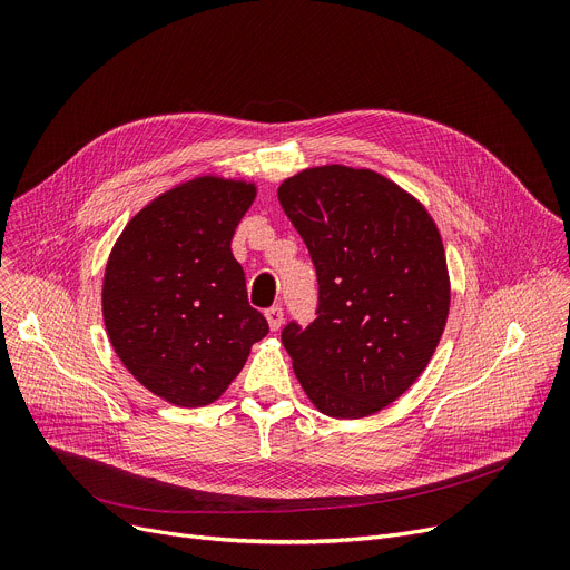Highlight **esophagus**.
I'll return each instance as SVG.
<instances>
[{
	"label": "esophagus",
	"mask_w": 570,
	"mask_h": 570,
	"mask_svg": "<svg viewBox=\"0 0 570 570\" xmlns=\"http://www.w3.org/2000/svg\"><path fill=\"white\" fill-rule=\"evenodd\" d=\"M265 318H267L269 331L277 333L279 327H282V323H284V309H282L279 305H277V307H269V309L265 312Z\"/></svg>",
	"instance_id": "34e87169"
}]
</instances>
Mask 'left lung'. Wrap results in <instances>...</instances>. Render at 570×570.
Segmentation results:
<instances>
[{"label": "left lung", "mask_w": 570, "mask_h": 570, "mask_svg": "<svg viewBox=\"0 0 570 570\" xmlns=\"http://www.w3.org/2000/svg\"><path fill=\"white\" fill-rule=\"evenodd\" d=\"M318 279V316L282 333L312 404L379 413L425 372L451 309L441 233L425 205L370 168L312 166L277 189Z\"/></svg>", "instance_id": "obj_1"}]
</instances>
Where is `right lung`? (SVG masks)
<instances>
[{
	"instance_id": "add662e5",
	"label": "right lung",
	"mask_w": 570,
	"mask_h": 570,
	"mask_svg": "<svg viewBox=\"0 0 570 570\" xmlns=\"http://www.w3.org/2000/svg\"><path fill=\"white\" fill-rule=\"evenodd\" d=\"M254 198L256 183L196 175L138 209L110 249L108 340L129 374L175 406L219 400L267 335L230 252Z\"/></svg>"
}]
</instances>
